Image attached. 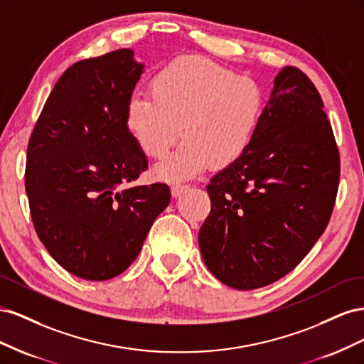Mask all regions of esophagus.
Returning <instances> with one entry per match:
<instances>
[{"label": "esophagus", "instance_id": "esophagus-1", "mask_svg": "<svg viewBox=\"0 0 364 364\" xmlns=\"http://www.w3.org/2000/svg\"><path fill=\"white\" fill-rule=\"evenodd\" d=\"M188 188H190V186L185 185V183H173V186H171V196L173 197H179L181 194H183Z\"/></svg>", "mask_w": 364, "mask_h": 364}]
</instances>
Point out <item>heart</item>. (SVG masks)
<instances>
[{
    "instance_id": "b5f03b06",
    "label": "heart",
    "mask_w": 364,
    "mask_h": 364,
    "mask_svg": "<svg viewBox=\"0 0 364 364\" xmlns=\"http://www.w3.org/2000/svg\"><path fill=\"white\" fill-rule=\"evenodd\" d=\"M150 95L136 92L126 106V127L141 151L153 159L162 181H185L209 162L222 168L245 155L255 139L266 109V95L250 77H237L202 58L165 65L150 80Z\"/></svg>"
}]
</instances>
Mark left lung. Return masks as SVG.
Wrapping results in <instances>:
<instances>
[{
  "instance_id": "1",
  "label": "left lung",
  "mask_w": 364,
  "mask_h": 364,
  "mask_svg": "<svg viewBox=\"0 0 364 364\" xmlns=\"http://www.w3.org/2000/svg\"><path fill=\"white\" fill-rule=\"evenodd\" d=\"M273 85L250 147L206 186L202 258L237 290L291 272L323 234L338 188V149L321 94L294 67L282 68Z\"/></svg>"
}]
</instances>
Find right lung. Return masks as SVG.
Instances as JSON below:
<instances>
[{"label": "right lung", "instance_id": "obj_1", "mask_svg": "<svg viewBox=\"0 0 364 364\" xmlns=\"http://www.w3.org/2000/svg\"><path fill=\"white\" fill-rule=\"evenodd\" d=\"M144 65L130 48L74 63L43 105L27 147L26 191L42 245L87 281L123 273L170 203L167 183H130L147 158L126 127Z\"/></svg>", "mask_w": 364, "mask_h": 364}]
</instances>
